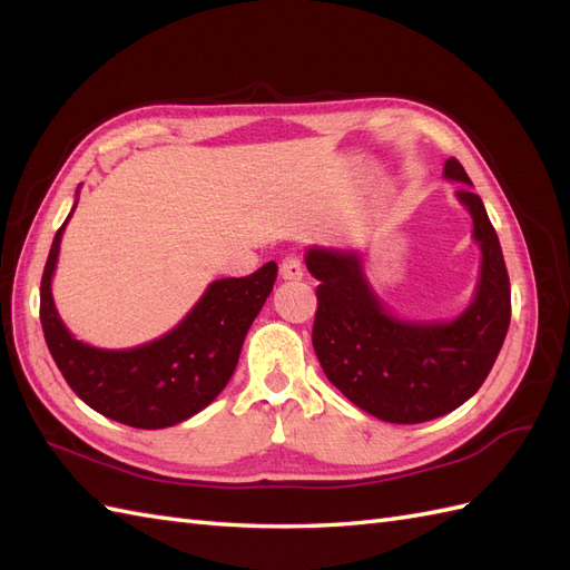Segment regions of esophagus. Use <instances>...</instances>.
<instances>
[{
  "label": "esophagus",
  "instance_id": "1",
  "mask_svg": "<svg viewBox=\"0 0 570 570\" xmlns=\"http://www.w3.org/2000/svg\"><path fill=\"white\" fill-rule=\"evenodd\" d=\"M281 273L287 281H299L304 278V264L297 254H287L281 262Z\"/></svg>",
  "mask_w": 570,
  "mask_h": 570
}]
</instances>
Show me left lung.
<instances>
[{
  "mask_svg": "<svg viewBox=\"0 0 570 570\" xmlns=\"http://www.w3.org/2000/svg\"><path fill=\"white\" fill-rule=\"evenodd\" d=\"M444 176L471 185L452 157ZM456 197L473 216L482 249L478 295L452 323H406L390 316L350 252L308 249L318 281L314 350L323 373L350 402L387 423H423L454 411L480 390L511 321V285L485 206L469 187Z\"/></svg>",
  "mask_w": 570,
  "mask_h": 570,
  "instance_id": "8db88e82",
  "label": "left lung"
}]
</instances>
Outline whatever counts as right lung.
I'll use <instances>...</instances> for the list:
<instances>
[{"mask_svg":"<svg viewBox=\"0 0 570 570\" xmlns=\"http://www.w3.org/2000/svg\"><path fill=\"white\" fill-rule=\"evenodd\" d=\"M68 218L55 235L40 283L45 342L68 387L101 416L130 428L157 430L195 416L228 385L278 266L268 262L245 278L212 283L187 318L161 340L135 350H97L73 340L51 299V273Z\"/></svg>","mask_w":570,"mask_h":570,"instance_id":"1","label":"right lung"}]
</instances>
